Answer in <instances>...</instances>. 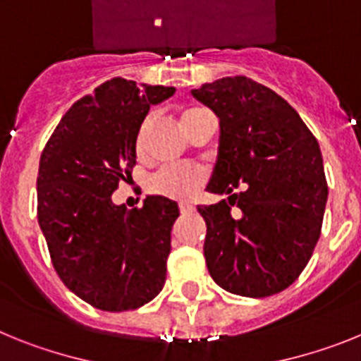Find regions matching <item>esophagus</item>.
Wrapping results in <instances>:
<instances>
[{
    "label": "esophagus",
    "instance_id": "34e87169",
    "mask_svg": "<svg viewBox=\"0 0 361 361\" xmlns=\"http://www.w3.org/2000/svg\"><path fill=\"white\" fill-rule=\"evenodd\" d=\"M180 212L181 214H189V212H194V207L189 205V203H180Z\"/></svg>",
    "mask_w": 361,
    "mask_h": 361
}]
</instances>
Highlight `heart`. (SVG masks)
Returning <instances> with one entry per match:
<instances>
[{"label":"heart","mask_w":361,"mask_h":361,"mask_svg":"<svg viewBox=\"0 0 361 361\" xmlns=\"http://www.w3.org/2000/svg\"><path fill=\"white\" fill-rule=\"evenodd\" d=\"M198 112L200 109L185 111L183 116H181V123H185L190 116L198 114ZM143 130H145V125L137 134V149H142ZM203 180L205 178H203V172L200 169L189 167V165H169V167H161L150 176L149 190L156 196H163V198L187 200L202 187Z\"/></svg>","instance_id":"1"}]
</instances>
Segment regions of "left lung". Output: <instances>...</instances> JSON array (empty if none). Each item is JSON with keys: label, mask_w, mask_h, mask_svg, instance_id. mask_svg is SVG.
Masks as SVG:
<instances>
[{"label": "left lung", "mask_w": 361, "mask_h": 361, "mask_svg": "<svg viewBox=\"0 0 361 361\" xmlns=\"http://www.w3.org/2000/svg\"><path fill=\"white\" fill-rule=\"evenodd\" d=\"M192 96L219 118L207 190L228 194L198 207L209 272L240 296L281 293L302 274L322 234L329 189L318 142L289 103L250 78H221Z\"/></svg>", "instance_id": "8db88e82"}]
</instances>
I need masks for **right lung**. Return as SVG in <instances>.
<instances>
[{
  "mask_svg": "<svg viewBox=\"0 0 361 361\" xmlns=\"http://www.w3.org/2000/svg\"><path fill=\"white\" fill-rule=\"evenodd\" d=\"M176 92L114 78L83 96L49 137L37 172V221L56 272L96 309L130 311L159 294L178 203L149 196L128 211L112 203L136 165L150 105Z\"/></svg>",
  "mask_w": 361,
  "mask_h": 361,
  "instance_id": "1",
  "label": "right lung"
}]
</instances>
